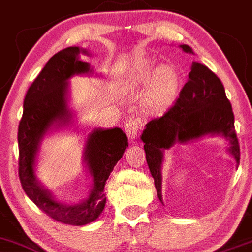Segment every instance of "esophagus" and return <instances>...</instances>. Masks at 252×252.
<instances>
[{
	"mask_svg": "<svg viewBox=\"0 0 252 252\" xmlns=\"http://www.w3.org/2000/svg\"><path fill=\"white\" fill-rule=\"evenodd\" d=\"M124 130L129 139H135L138 135V119H130L126 122V124L124 126Z\"/></svg>",
	"mask_w": 252,
	"mask_h": 252,
	"instance_id": "esophagus-1",
	"label": "esophagus"
}]
</instances>
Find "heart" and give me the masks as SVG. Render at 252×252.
<instances>
[{"instance_id":"obj_1","label":"heart","mask_w":252,"mask_h":252,"mask_svg":"<svg viewBox=\"0 0 252 252\" xmlns=\"http://www.w3.org/2000/svg\"><path fill=\"white\" fill-rule=\"evenodd\" d=\"M153 65L151 61H139L131 66L129 80L135 84H147L153 75ZM178 89V75L171 65H160L152 79L149 100L154 106H164L173 99Z\"/></svg>"}]
</instances>
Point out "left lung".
Instances as JSON below:
<instances>
[{
    "label": "left lung",
    "instance_id": "obj_1",
    "mask_svg": "<svg viewBox=\"0 0 252 252\" xmlns=\"http://www.w3.org/2000/svg\"><path fill=\"white\" fill-rule=\"evenodd\" d=\"M180 47L185 53L193 54L188 45H180ZM233 123L232 108L226 98L221 80L207 66L193 63L180 98L163 117L147 123L140 135L144 143L147 163L162 205V167L165 151L176 143L185 144L201 138L220 135L228 142L226 151L239 167L240 147Z\"/></svg>",
    "mask_w": 252,
    "mask_h": 252
}]
</instances>
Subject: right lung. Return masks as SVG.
<instances>
[{"label":"right lung","mask_w":252,"mask_h":252,"mask_svg":"<svg viewBox=\"0 0 252 252\" xmlns=\"http://www.w3.org/2000/svg\"><path fill=\"white\" fill-rule=\"evenodd\" d=\"M81 54L90 55L87 49L66 47L47 61L27 90L17 134L19 176L24 191L51 219L74 226L88 225L100 216L106 202V180L128 147V138L121 128L90 131L84 144L83 163L92 185L88 197L80 202H63L38 181L36 165L42 140L75 124V113L69 106V80L76 75L96 74L89 63L81 60Z\"/></svg>","instance_id":"add662e5"}]
</instances>
